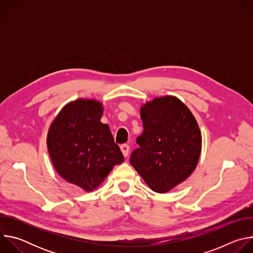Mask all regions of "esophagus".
<instances>
[{"label":"esophagus","mask_w":253,"mask_h":253,"mask_svg":"<svg viewBox=\"0 0 253 253\" xmlns=\"http://www.w3.org/2000/svg\"><path fill=\"white\" fill-rule=\"evenodd\" d=\"M120 148H121V151H122L123 155H124L125 157H127V156H128V154H129L130 146L128 145V144H122V145L120 146Z\"/></svg>","instance_id":"esophagus-1"}]
</instances>
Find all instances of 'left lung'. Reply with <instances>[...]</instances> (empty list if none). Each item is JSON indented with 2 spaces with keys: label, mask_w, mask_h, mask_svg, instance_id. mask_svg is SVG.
I'll return each instance as SVG.
<instances>
[{
  "label": "left lung",
  "mask_w": 253,
  "mask_h": 253,
  "mask_svg": "<svg viewBox=\"0 0 253 253\" xmlns=\"http://www.w3.org/2000/svg\"><path fill=\"white\" fill-rule=\"evenodd\" d=\"M143 133L130 163L155 192L165 193L193 172L201 134L188 108L176 97L156 98L141 108Z\"/></svg>",
  "instance_id": "obj_1"
}]
</instances>
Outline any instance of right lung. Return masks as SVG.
Listing matches in <instances>:
<instances>
[{"mask_svg": "<svg viewBox=\"0 0 253 253\" xmlns=\"http://www.w3.org/2000/svg\"><path fill=\"white\" fill-rule=\"evenodd\" d=\"M102 105L76 100L66 105L48 134V150L58 173L86 191L98 187L116 164L124 161L107 124Z\"/></svg>", "mask_w": 253, "mask_h": 253, "instance_id": "add662e5", "label": "right lung"}]
</instances>
